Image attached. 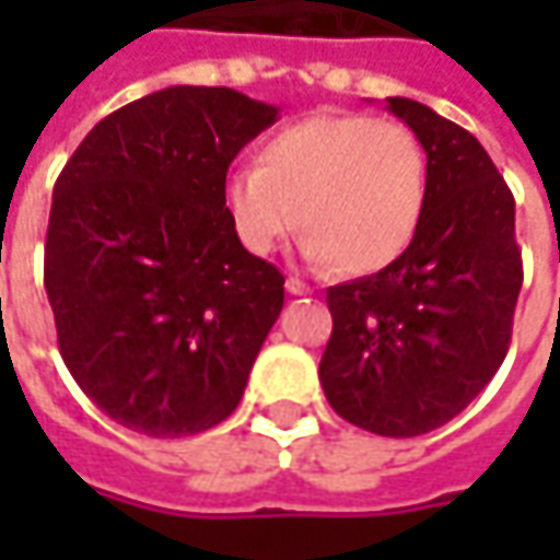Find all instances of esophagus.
Returning a JSON list of instances; mask_svg holds the SVG:
<instances>
[{
    "label": "esophagus",
    "mask_w": 560,
    "mask_h": 560,
    "mask_svg": "<svg viewBox=\"0 0 560 560\" xmlns=\"http://www.w3.org/2000/svg\"><path fill=\"white\" fill-rule=\"evenodd\" d=\"M287 292H292V295H308L312 287H308L305 280H299V277H290V280H287Z\"/></svg>",
    "instance_id": "obj_1"
}]
</instances>
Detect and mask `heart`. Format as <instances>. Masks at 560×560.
Segmentation results:
<instances>
[{
  "mask_svg": "<svg viewBox=\"0 0 560 560\" xmlns=\"http://www.w3.org/2000/svg\"><path fill=\"white\" fill-rule=\"evenodd\" d=\"M427 208V155L396 120L314 115L261 142L258 164L224 184V211L252 255H270L295 226L302 255L342 273H376L418 236Z\"/></svg>",
  "mask_w": 560,
  "mask_h": 560,
  "instance_id": "obj_1",
  "label": "heart"
}]
</instances>
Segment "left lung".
I'll list each match as a JSON object with an SVG mask.
<instances>
[{
	"mask_svg": "<svg viewBox=\"0 0 560 560\" xmlns=\"http://www.w3.org/2000/svg\"><path fill=\"white\" fill-rule=\"evenodd\" d=\"M386 102L427 152V208L398 261L327 290L320 386L342 420L405 440L462 415L502 368L524 261L514 196L477 137L415 98Z\"/></svg>",
	"mask_w": 560,
	"mask_h": 560,
	"instance_id": "1",
	"label": "left lung"
}]
</instances>
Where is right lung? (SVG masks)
<instances>
[{"instance_id": "add662e5", "label": "right lung", "mask_w": 560, "mask_h": 560, "mask_svg": "<svg viewBox=\"0 0 560 560\" xmlns=\"http://www.w3.org/2000/svg\"><path fill=\"white\" fill-rule=\"evenodd\" d=\"M273 120L226 86H167L98 120L55 180L43 280L58 352L127 430L192 436L243 398L283 273L236 240L224 184Z\"/></svg>"}]
</instances>
